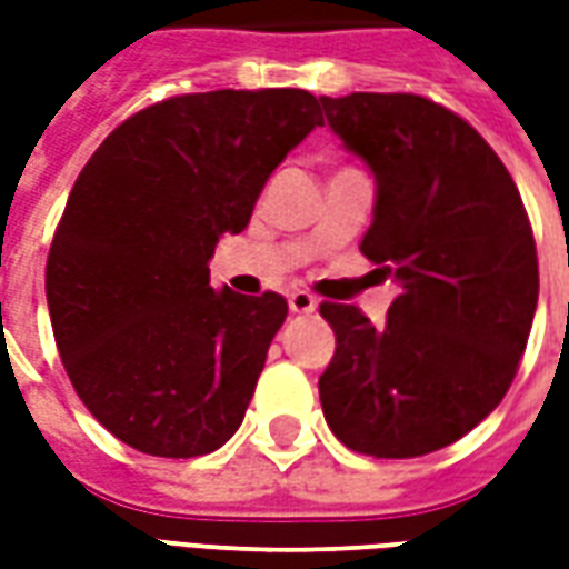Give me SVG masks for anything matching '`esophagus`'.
Wrapping results in <instances>:
<instances>
[{"mask_svg":"<svg viewBox=\"0 0 569 569\" xmlns=\"http://www.w3.org/2000/svg\"><path fill=\"white\" fill-rule=\"evenodd\" d=\"M289 310L292 313H313L317 310V298L305 292V289H296L292 296H289Z\"/></svg>","mask_w":569,"mask_h":569,"instance_id":"esophagus-1","label":"esophagus"}]
</instances>
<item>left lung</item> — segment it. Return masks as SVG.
<instances>
[{"instance_id":"obj_1","label":"left lung","mask_w":569,"mask_h":569,"mask_svg":"<svg viewBox=\"0 0 569 569\" xmlns=\"http://www.w3.org/2000/svg\"><path fill=\"white\" fill-rule=\"evenodd\" d=\"M375 176L362 256L399 289L383 326L320 305L335 357L326 423L371 457H420L488 418L509 390L539 298L537 247L512 176L445 106L415 93L320 97Z\"/></svg>"}]
</instances>
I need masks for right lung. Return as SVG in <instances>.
Returning a JSON list of instances; mask_svg holds the SVG:
<instances>
[{"label":"right lung","instance_id":"obj_1","mask_svg":"<svg viewBox=\"0 0 569 569\" xmlns=\"http://www.w3.org/2000/svg\"><path fill=\"white\" fill-rule=\"evenodd\" d=\"M320 124L298 88L186 93L128 118L84 163L44 292L69 381L116 439L200 457L243 423L289 308L212 289V249Z\"/></svg>","mask_w":569,"mask_h":569}]
</instances>
